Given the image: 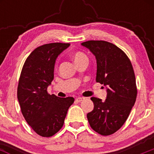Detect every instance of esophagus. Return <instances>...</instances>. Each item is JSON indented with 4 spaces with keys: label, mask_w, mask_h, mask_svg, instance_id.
I'll return each instance as SVG.
<instances>
[{
    "label": "esophagus",
    "mask_w": 154,
    "mask_h": 154,
    "mask_svg": "<svg viewBox=\"0 0 154 154\" xmlns=\"http://www.w3.org/2000/svg\"><path fill=\"white\" fill-rule=\"evenodd\" d=\"M84 99H85V98L83 97H78L75 99V101L77 102V103H80V102H82V100H84Z\"/></svg>",
    "instance_id": "obj_1"
}]
</instances>
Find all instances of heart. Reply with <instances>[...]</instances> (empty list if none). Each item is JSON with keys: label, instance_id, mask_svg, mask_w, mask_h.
Wrapping results in <instances>:
<instances>
[{"label": "heart", "instance_id": "1", "mask_svg": "<svg viewBox=\"0 0 154 154\" xmlns=\"http://www.w3.org/2000/svg\"><path fill=\"white\" fill-rule=\"evenodd\" d=\"M71 57L72 58L73 62L75 65H78L79 63L82 62H88V58H87L86 55L83 53L79 52V51H75V52H73L72 55H71Z\"/></svg>", "mask_w": 154, "mask_h": 154}]
</instances>
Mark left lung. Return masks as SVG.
I'll list each match as a JSON object with an SVG mask.
<instances>
[{
	"mask_svg": "<svg viewBox=\"0 0 154 154\" xmlns=\"http://www.w3.org/2000/svg\"><path fill=\"white\" fill-rule=\"evenodd\" d=\"M95 55L97 64L96 82L106 87V99L92 97L94 109L87 114L93 130L111 135L124 124L137 99L134 71L130 59L120 48L105 41L82 42Z\"/></svg>",
	"mask_w": 154,
	"mask_h": 154,
	"instance_id": "left-lung-1",
	"label": "left lung"
}]
</instances>
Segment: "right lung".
I'll list each match as a JSON object with an SVG mask.
<instances>
[{"label": "right lung", "instance_id": "add662e5", "mask_svg": "<svg viewBox=\"0 0 154 154\" xmlns=\"http://www.w3.org/2000/svg\"><path fill=\"white\" fill-rule=\"evenodd\" d=\"M69 43H50L39 46L30 54L21 71L18 99L21 112L38 135L49 137L61 130L74 98H59L48 93L54 79L57 58L69 47Z\"/></svg>", "mask_w": 154, "mask_h": 154}]
</instances>
